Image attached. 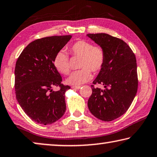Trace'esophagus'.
<instances>
[{"mask_svg": "<svg viewBox=\"0 0 157 157\" xmlns=\"http://www.w3.org/2000/svg\"><path fill=\"white\" fill-rule=\"evenodd\" d=\"M71 88L74 89H77V90H78V89L81 88V86H73Z\"/></svg>", "mask_w": 157, "mask_h": 157, "instance_id": "1", "label": "esophagus"}]
</instances>
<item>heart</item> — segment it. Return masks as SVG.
Listing matches in <instances>:
<instances>
[{
    "label": "heart",
    "mask_w": 157,
    "mask_h": 157,
    "mask_svg": "<svg viewBox=\"0 0 157 157\" xmlns=\"http://www.w3.org/2000/svg\"><path fill=\"white\" fill-rule=\"evenodd\" d=\"M72 56L81 57L79 62L80 70L75 71L67 79L71 85L80 86L92 78L93 72L100 71L105 62V52L100 45H93L92 43L85 40L74 42L69 48ZM54 66L57 71L67 75L70 72V64L68 54L64 50H59L55 54L53 59Z\"/></svg>",
    "instance_id": "heart-1"
}]
</instances>
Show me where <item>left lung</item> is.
<instances>
[{
    "label": "left lung",
    "instance_id": "left-lung-1",
    "mask_svg": "<svg viewBox=\"0 0 157 157\" xmlns=\"http://www.w3.org/2000/svg\"><path fill=\"white\" fill-rule=\"evenodd\" d=\"M87 36L103 48L106 55L105 64L91 85L88 109L98 119L111 121L126 113L136 95V58L131 48L120 38L103 33ZM98 84L105 88H96Z\"/></svg>",
    "mask_w": 157,
    "mask_h": 157
}]
</instances>
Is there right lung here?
Returning a JSON list of instances; mask_svg holds the SVG:
<instances>
[{
    "label": "right lung",
    "mask_w": 157,
    "mask_h": 157,
    "mask_svg": "<svg viewBox=\"0 0 157 157\" xmlns=\"http://www.w3.org/2000/svg\"><path fill=\"white\" fill-rule=\"evenodd\" d=\"M71 38V35L53 36L33 40L17 60V100L26 114L38 124H51L66 111L65 92L70 86L62 83V76L54 66L53 59ZM55 86L59 87V91L52 90Z\"/></svg>",
    "instance_id": "1"
}]
</instances>
